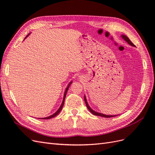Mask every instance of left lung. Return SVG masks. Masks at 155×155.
I'll return each instance as SVG.
<instances>
[{"label": "left lung", "mask_w": 155, "mask_h": 155, "mask_svg": "<svg viewBox=\"0 0 155 155\" xmlns=\"http://www.w3.org/2000/svg\"><path fill=\"white\" fill-rule=\"evenodd\" d=\"M121 38H122L123 39H124L129 45L132 46H134V45L132 43V42L130 41V39L128 38L127 37L124 35H121ZM84 100H85V104L87 105V107L88 108V109L90 110V112H91L92 114H93L94 115L99 116H101V117H104V118H111V117H114V116H118L119 115V114L118 115H107V114H103V113H100V112H96L95 110H94L92 109H91V107L89 106L88 102H87V98H86L85 95L84 96Z\"/></svg>", "instance_id": "left-lung-1"}]
</instances>
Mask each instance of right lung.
Wrapping results in <instances>:
<instances>
[{
  "label": "right lung",
  "mask_w": 155,
  "mask_h": 155,
  "mask_svg": "<svg viewBox=\"0 0 155 155\" xmlns=\"http://www.w3.org/2000/svg\"><path fill=\"white\" fill-rule=\"evenodd\" d=\"M30 34H29L25 38V39L26 38V37L28 36L29 35H30ZM72 81H70L69 83H68V85H67V88H66V89H65V91H64V96H63V101H62V103H61V105H60V107H59V108L58 109V110L56 111L55 113H54L53 114H51V115H50V116H48V117H45V118H38V119H41V120H48V119H51V118H54V117H55V116H57L59 112H61V109H63V105H64V100H65V97H66V95H67V91H68V89L69 88V87H70V85H71L72 84Z\"/></svg>",
  "instance_id": "add662e5"
}]
</instances>
